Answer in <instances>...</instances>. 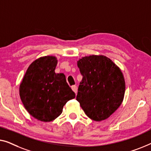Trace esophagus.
<instances>
[{"mask_svg": "<svg viewBox=\"0 0 151 151\" xmlns=\"http://www.w3.org/2000/svg\"><path fill=\"white\" fill-rule=\"evenodd\" d=\"M71 88H72V90H73V92L76 94V93H77V87H76V86H73L71 87Z\"/></svg>", "mask_w": 151, "mask_h": 151, "instance_id": "obj_1", "label": "esophagus"}]
</instances>
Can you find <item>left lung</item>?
I'll use <instances>...</instances> for the list:
<instances>
[{"label": "left lung", "instance_id": "8db88e82", "mask_svg": "<svg viewBox=\"0 0 151 151\" xmlns=\"http://www.w3.org/2000/svg\"><path fill=\"white\" fill-rule=\"evenodd\" d=\"M77 65L83 78L76 101L92 120H105L116 111L124 99L125 82L122 72L103 55L82 57Z\"/></svg>", "mask_w": 151, "mask_h": 151}]
</instances>
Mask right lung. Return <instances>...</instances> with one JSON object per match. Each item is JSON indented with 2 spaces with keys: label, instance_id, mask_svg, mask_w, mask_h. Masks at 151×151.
Masks as SVG:
<instances>
[{
  "label": "right lung",
  "instance_id": "right-lung-1",
  "mask_svg": "<svg viewBox=\"0 0 151 151\" xmlns=\"http://www.w3.org/2000/svg\"><path fill=\"white\" fill-rule=\"evenodd\" d=\"M57 63L53 56L36 59L29 65L20 86V96L25 109L43 122L57 118L65 103L75 98L65 75L55 73Z\"/></svg>",
  "mask_w": 151,
  "mask_h": 151
}]
</instances>
